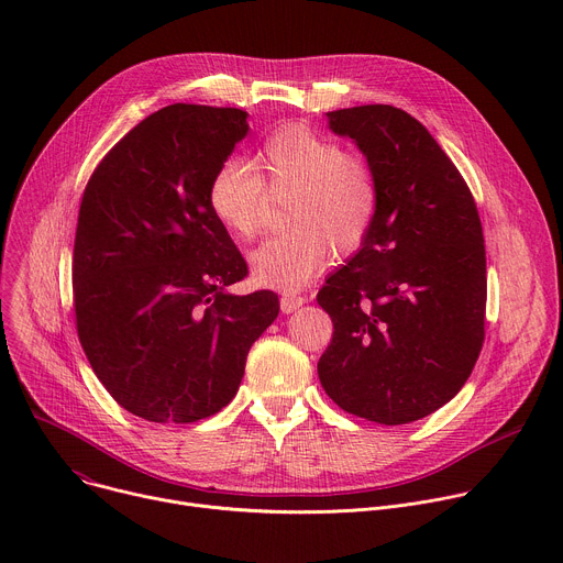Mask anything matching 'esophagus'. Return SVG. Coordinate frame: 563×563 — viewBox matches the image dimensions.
Returning <instances> with one entry per match:
<instances>
[{"label":"esophagus","mask_w":563,"mask_h":563,"mask_svg":"<svg viewBox=\"0 0 563 563\" xmlns=\"http://www.w3.org/2000/svg\"><path fill=\"white\" fill-rule=\"evenodd\" d=\"M305 302H307V298H302V296H289V294H287V296L280 298V311H283V313H294V311L300 309Z\"/></svg>","instance_id":"obj_1"}]
</instances>
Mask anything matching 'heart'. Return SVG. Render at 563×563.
Segmentation results:
<instances>
[{
	"label": "heart",
	"mask_w": 563,
	"mask_h": 563,
	"mask_svg": "<svg viewBox=\"0 0 563 563\" xmlns=\"http://www.w3.org/2000/svg\"><path fill=\"white\" fill-rule=\"evenodd\" d=\"M258 167L269 189H296L287 213L291 231L265 240L250 256L258 285L298 291L325 269L332 247L352 254L365 243L378 211V187L361 155L307 126H285L263 144ZM207 200L235 240H252L265 183L247 159L227 157L209 180Z\"/></svg>",
	"instance_id": "obj_1"
}]
</instances>
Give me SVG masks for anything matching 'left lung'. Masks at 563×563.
I'll list each match as a JSON object with an SVG mask.
<instances>
[{
  "mask_svg": "<svg viewBox=\"0 0 563 563\" xmlns=\"http://www.w3.org/2000/svg\"><path fill=\"white\" fill-rule=\"evenodd\" d=\"M328 122L365 155L378 211L316 296L334 323L318 378L350 415L412 423L459 394L484 345V229L459 169L410 113L365 104Z\"/></svg>",
  "mask_w": 563,
  "mask_h": 563,
  "instance_id": "1",
  "label": "left lung"
}]
</instances>
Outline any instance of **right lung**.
Returning a JSON list of instances; mask_svg holds the SVG:
<instances>
[{"mask_svg":"<svg viewBox=\"0 0 563 563\" xmlns=\"http://www.w3.org/2000/svg\"><path fill=\"white\" fill-rule=\"evenodd\" d=\"M247 131L240 109L165 107L104 155L85 189L73 247L77 336L107 391L140 419L220 412L278 316L274 291H227L247 263L207 200Z\"/></svg>","mask_w":563,"mask_h":563,"instance_id":"1","label":"right lung"}]
</instances>
